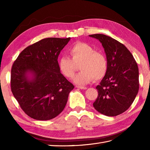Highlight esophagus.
<instances>
[{
    "label": "esophagus",
    "mask_w": 150,
    "mask_h": 150,
    "mask_svg": "<svg viewBox=\"0 0 150 150\" xmlns=\"http://www.w3.org/2000/svg\"><path fill=\"white\" fill-rule=\"evenodd\" d=\"M76 88L81 89V90H86L87 88L84 87V86H76Z\"/></svg>",
    "instance_id": "obj_1"
}]
</instances>
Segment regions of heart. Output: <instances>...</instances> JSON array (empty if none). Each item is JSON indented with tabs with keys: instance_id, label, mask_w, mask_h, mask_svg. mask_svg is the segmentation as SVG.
<instances>
[{
	"instance_id": "b5f03b06",
	"label": "heart",
	"mask_w": 150,
	"mask_h": 150,
	"mask_svg": "<svg viewBox=\"0 0 150 150\" xmlns=\"http://www.w3.org/2000/svg\"><path fill=\"white\" fill-rule=\"evenodd\" d=\"M68 52L71 59L62 56L58 60L59 71L64 77L72 79L79 64L81 71L73 79V82L78 85H86L94 79L100 80L106 75L108 70L106 56L90 44L76 42L69 47Z\"/></svg>"
}]
</instances>
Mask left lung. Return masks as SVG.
Segmentation results:
<instances>
[{
    "label": "left lung",
    "mask_w": 150,
    "mask_h": 150,
    "mask_svg": "<svg viewBox=\"0 0 150 150\" xmlns=\"http://www.w3.org/2000/svg\"><path fill=\"white\" fill-rule=\"evenodd\" d=\"M100 41L108 60V70L96 87L98 97L93 107L109 117L126 111L138 93L139 68L127 47L119 41L103 34L89 35Z\"/></svg>",
    "instance_id": "obj_1"
}]
</instances>
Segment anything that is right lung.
Masks as SVG:
<instances>
[{
	"instance_id": "obj_1",
	"label": "right lung",
	"mask_w": 150,
	"mask_h": 150,
	"mask_svg": "<svg viewBox=\"0 0 150 150\" xmlns=\"http://www.w3.org/2000/svg\"><path fill=\"white\" fill-rule=\"evenodd\" d=\"M71 38H46L25 48L12 66L11 89L25 113L52 119L62 112L73 86L60 72L58 57Z\"/></svg>"
}]
</instances>
